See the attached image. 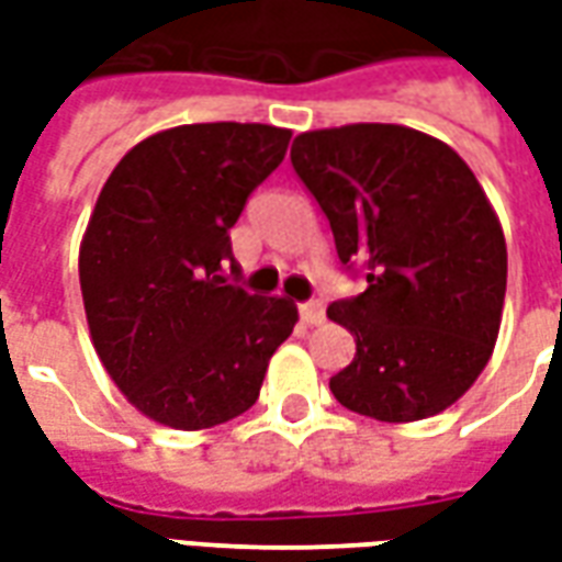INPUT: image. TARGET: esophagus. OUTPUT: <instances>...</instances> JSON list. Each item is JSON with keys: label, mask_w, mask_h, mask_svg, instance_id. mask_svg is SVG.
<instances>
[{"label": "esophagus", "mask_w": 562, "mask_h": 562, "mask_svg": "<svg viewBox=\"0 0 562 562\" xmlns=\"http://www.w3.org/2000/svg\"><path fill=\"white\" fill-rule=\"evenodd\" d=\"M297 310H301V318L306 325H322L325 322V304L322 301H304Z\"/></svg>", "instance_id": "obj_1"}]
</instances>
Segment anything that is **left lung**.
<instances>
[{"mask_svg": "<svg viewBox=\"0 0 562 562\" xmlns=\"http://www.w3.org/2000/svg\"><path fill=\"white\" fill-rule=\"evenodd\" d=\"M292 168L340 265L367 280L328 306L355 337L334 397L376 422L442 413L487 364L506 301V240L475 173L442 140L385 123L304 132Z\"/></svg>", "mask_w": 562, "mask_h": 562, "instance_id": "obj_1", "label": "left lung"}]
</instances>
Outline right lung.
<instances>
[{"mask_svg": "<svg viewBox=\"0 0 562 562\" xmlns=\"http://www.w3.org/2000/svg\"><path fill=\"white\" fill-rule=\"evenodd\" d=\"M289 138L261 123L168 128L128 149L95 201L83 310L104 370L153 422L204 430L246 413L292 334V301L225 280L228 232Z\"/></svg>", "mask_w": 562, "mask_h": 562, "instance_id": "right-lung-1", "label": "right lung"}]
</instances>
